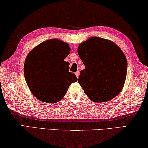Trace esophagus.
Listing matches in <instances>:
<instances>
[{
    "mask_svg": "<svg viewBox=\"0 0 148 148\" xmlns=\"http://www.w3.org/2000/svg\"><path fill=\"white\" fill-rule=\"evenodd\" d=\"M75 75H76V76H77V78H79V71H77L75 73Z\"/></svg>",
    "mask_w": 148,
    "mask_h": 148,
    "instance_id": "esophagus-1",
    "label": "esophagus"
}]
</instances>
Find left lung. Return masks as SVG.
Here are the masks:
<instances>
[{
  "label": "left lung",
  "mask_w": 148,
  "mask_h": 148,
  "mask_svg": "<svg viewBox=\"0 0 148 148\" xmlns=\"http://www.w3.org/2000/svg\"><path fill=\"white\" fill-rule=\"evenodd\" d=\"M77 52L85 66L78 82L90 100L106 102L120 94L125 82L127 62L114 42L91 37L79 44Z\"/></svg>",
  "instance_id": "8db88e82"
}]
</instances>
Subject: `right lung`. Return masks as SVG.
<instances>
[{"label":"right lung","instance_id":"right-lung-1","mask_svg":"<svg viewBox=\"0 0 148 148\" xmlns=\"http://www.w3.org/2000/svg\"><path fill=\"white\" fill-rule=\"evenodd\" d=\"M69 44L53 39L39 44L28 54L24 64L26 82L32 94L41 101L58 102L67 93L75 75L69 71L64 59L70 53Z\"/></svg>","mask_w":148,"mask_h":148}]
</instances>
